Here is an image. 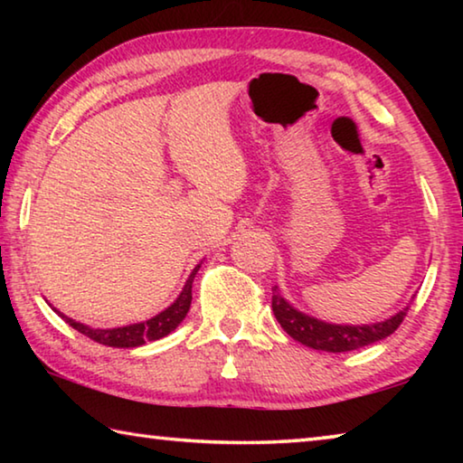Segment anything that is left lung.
Instances as JSON below:
<instances>
[{
    "label": "left lung",
    "instance_id": "1",
    "mask_svg": "<svg viewBox=\"0 0 463 463\" xmlns=\"http://www.w3.org/2000/svg\"><path fill=\"white\" fill-rule=\"evenodd\" d=\"M271 294L273 315H276L281 328L298 343L317 351H328V354H345V351H355L386 339L401 326L406 312H409V307H406L390 318L370 325H335L292 307L281 296L278 286L271 288Z\"/></svg>",
    "mask_w": 463,
    "mask_h": 463
}]
</instances>
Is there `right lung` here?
<instances>
[{"label":"right lung","instance_id":"right-lung-1","mask_svg":"<svg viewBox=\"0 0 463 463\" xmlns=\"http://www.w3.org/2000/svg\"><path fill=\"white\" fill-rule=\"evenodd\" d=\"M200 265H195L194 271L190 273V278L185 279V286L179 296L174 300V304H169L165 310H161L159 315L151 317L148 320H140V323H132V325H124V326H114V328H93L90 325L77 323V320L69 318L62 315L61 310L52 308L61 318H65V323L71 325L75 331H80L81 335L90 336L91 341L108 345V347H140L148 341H156L167 336L169 333H174L175 328L182 325V320L187 317V310H190L192 304V284L195 273H198Z\"/></svg>","mask_w":463,"mask_h":463}]
</instances>
